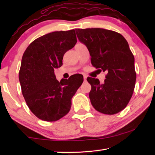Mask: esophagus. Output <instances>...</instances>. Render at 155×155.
I'll list each match as a JSON object with an SVG mask.
<instances>
[{
	"label": "esophagus",
	"instance_id": "esophagus-1",
	"mask_svg": "<svg viewBox=\"0 0 155 155\" xmlns=\"http://www.w3.org/2000/svg\"><path fill=\"white\" fill-rule=\"evenodd\" d=\"M83 78H84V81H86V80H87V77H86L85 75H84L83 76Z\"/></svg>",
	"mask_w": 155,
	"mask_h": 155
}]
</instances>
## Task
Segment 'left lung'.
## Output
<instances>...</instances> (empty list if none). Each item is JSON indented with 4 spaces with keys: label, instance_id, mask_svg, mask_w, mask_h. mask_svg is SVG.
<instances>
[{
    "label": "left lung",
    "instance_id": "1",
    "mask_svg": "<svg viewBox=\"0 0 155 155\" xmlns=\"http://www.w3.org/2000/svg\"><path fill=\"white\" fill-rule=\"evenodd\" d=\"M77 38L87 46L93 66L107 72L103 84L88 77L89 94L96 111L113 115L124 109L134 91L135 58L127 41L121 34L101 28H76Z\"/></svg>",
    "mask_w": 155,
    "mask_h": 155
}]
</instances>
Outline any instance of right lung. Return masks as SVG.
Masks as SVG:
<instances>
[{"mask_svg": "<svg viewBox=\"0 0 155 155\" xmlns=\"http://www.w3.org/2000/svg\"><path fill=\"white\" fill-rule=\"evenodd\" d=\"M74 30L54 31L34 40L23 54L19 72L22 93L39 119L54 122L70 111L72 98L83 82L82 75L56 79L54 69L63 65L65 52L77 43Z\"/></svg>", "mask_w": 155, "mask_h": 155, "instance_id": "1", "label": "right lung"}]
</instances>
